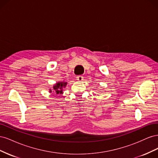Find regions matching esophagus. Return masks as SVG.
<instances>
[{
	"instance_id": "esophagus-1",
	"label": "esophagus",
	"mask_w": 158,
	"mask_h": 158,
	"mask_svg": "<svg viewBox=\"0 0 158 158\" xmlns=\"http://www.w3.org/2000/svg\"><path fill=\"white\" fill-rule=\"evenodd\" d=\"M83 79H84V77L82 76H78L77 77H76V80L78 81H82Z\"/></svg>"
}]
</instances>
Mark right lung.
I'll use <instances>...</instances> for the list:
<instances>
[{
  "label": "right lung",
  "mask_w": 158,
  "mask_h": 158,
  "mask_svg": "<svg viewBox=\"0 0 158 158\" xmlns=\"http://www.w3.org/2000/svg\"><path fill=\"white\" fill-rule=\"evenodd\" d=\"M67 84L66 82H57L56 84H55L53 85V91L52 92H54L56 94H63V88H65V86ZM50 93L52 92V90L50 89Z\"/></svg>",
  "instance_id": "obj_1"
}]
</instances>
